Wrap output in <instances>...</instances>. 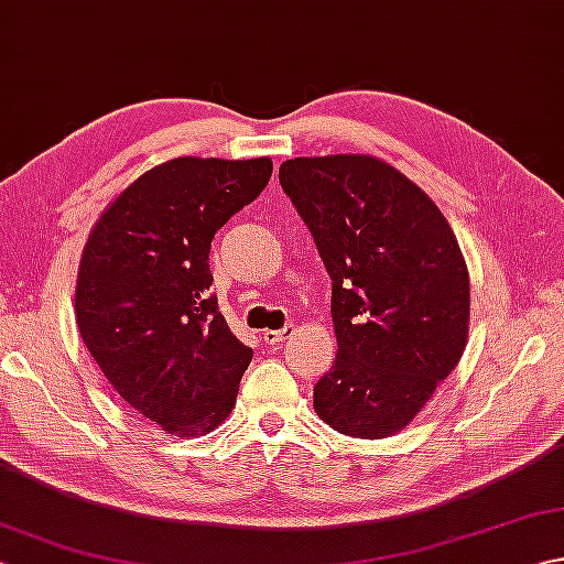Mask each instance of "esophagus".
<instances>
[{"mask_svg":"<svg viewBox=\"0 0 564 564\" xmlns=\"http://www.w3.org/2000/svg\"><path fill=\"white\" fill-rule=\"evenodd\" d=\"M293 332H295L293 325H285L283 329H267V332L261 334V337H263V341H267V344H281V341L289 339Z\"/></svg>","mask_w":564,"mask_h":564,"instance_id":"1","label":"esophagus"}]
</instances>
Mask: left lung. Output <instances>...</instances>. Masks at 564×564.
<instances>
[{"label":"left lung","mask_w":564,"mask_h":564,"mask_svg":"<svg viewBox=\"0 0 564 564\" xmlns=\"http://www.w3.org/2000/svg\"><path fill=\"white\" fill-rule=\"evenodd\" d=\"M279 178L332 279L337 361L315 412L356 438L398 434L458 366L470 279L448 220L400 170L370 154L295 158Z\"/></svg>","instance_id":"left-lung-1"}]
</instances>
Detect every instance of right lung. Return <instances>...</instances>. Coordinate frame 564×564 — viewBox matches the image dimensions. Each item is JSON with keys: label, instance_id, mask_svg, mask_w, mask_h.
<instances>
[{"label": "right lung", "instance_id": "1", "mask_svg": "<svg viewBox=\"0 0 564 564\" xmlns=\"http://www.w3.org/2000/svg\"><path fill=\"white\" fill-rule=\"evenodd\" d=\"M269 158H176L126 186L82 249V341L130 410L178 438L230 416L251 349L210 295L213 235L267 188Z\"/></svg>", "mask_w": 564, "mask_h": 564}]
</instances>
